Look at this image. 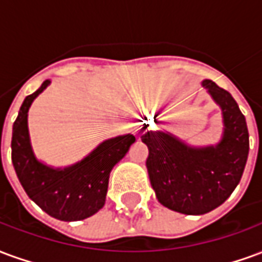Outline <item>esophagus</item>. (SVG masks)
<instances>
[{
	"label": "esophagus",
	"instance_id": "34e87169",
	"mask_svg": "<svg viewBox=\"0 0 262 262\" xmlns=\"http://www.w3.org/2000/svg\"><path fill=\"white\" fill-rule=\"evenodd\" d=\"M142 129H136V132H135V133H137V135H140V133H142Z\"/></svg>",
	"mask_w": 262,
	"mask_h": 262
}]
</instances>
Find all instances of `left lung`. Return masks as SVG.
Masks as SVG:
<instances>
[{"mask_svg": "<svg viewBox=\"0 0 262 262\" xmlns=\"http://www.w3.org/2000/svg\"><path fill=\"white\" fill-rule=\"evenodd\" d=\"M219 103L225 132L217 146L193 148L164 132H146V160L156 196L165 208L185 214L208 213L220 206L240 182L248 157L246 118L229 92L205 80ZM146 129V127H144Z\"/></svg>", "mask_w": 262, "mask_h": 262, "instance_id": "obj_1", "label": "left lung"}]
</instances>
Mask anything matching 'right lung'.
Here are the masks:
<instances>
[{"label": "right lung", "mask_w": 262, "mask_h": 262, "mask_svg": "<svg viewBox=\"0 0 262 262\" xmlns=\"http://www.w3.org/2000/svg\"><path fill=\"white\" fill-rule=\"evenodd\" d=\"M49 84L50 81H45L20 106L12 127V164L28 196L46 213L64 222L86 219L105 205L109 174L125 157L136 137L125 135L105 140L88 157L64 170H54L39 163L29 142L28 111Z\"/></svg>", "instance_id": "add662e5"}]
</instances>
